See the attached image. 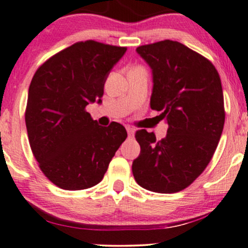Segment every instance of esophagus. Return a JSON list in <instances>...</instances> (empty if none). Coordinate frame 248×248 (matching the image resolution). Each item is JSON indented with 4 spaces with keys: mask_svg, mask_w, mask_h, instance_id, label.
Instances as JSON below:
<instances>
[{
    "mask_svg": "<svg viewBox=\"0 0 248 248\" xmlns=\"http://www.w3.org/2000/svg\"><path fill=\"white\" fill-rule=\"evenodd\" d=\"M126 129H127V133H128V135H129V136H133L134 133H135V129H134V128L130 127V126H126Z\"/></svg>",
    "mask_w": 248,
    "mask_h": 248,
    "instance_id": "1",
    "label": "esophagus"
}]
</instances>
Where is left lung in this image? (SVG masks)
Wrapping results in <instances>:
<instances>
[{"label": "left lung", "instance_id": "obj_1", "mask_svg": "<svg viewBox=\"0 0 248 248\" xmlns=\"http://www.w3.org/2000/svg\"><path fill=\"white\" fill-rule=\"evenodd\" d=\"M136 52L153 70L150 107L168 122L167 136L135 133L141 147L132 170L149 191L184 190L205 170L220 140L225 122L220 77L205 57L176 41L141 45Z\"/></svg>", "mask_w": 248, "mask_h": 248}]
</instances>
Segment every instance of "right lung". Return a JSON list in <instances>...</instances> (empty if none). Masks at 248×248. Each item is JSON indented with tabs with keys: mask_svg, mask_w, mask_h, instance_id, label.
Segmentation results:
<instances>
[{
	"mask_svg": "<svg viewBox=\"0 0 248 248\" xmlns=\"http://www.w3.org/2000/svg\"><path fill=\"white\" fill-rule=\"evenodd\" d=\"M127 47L95 41L75 43L43 62L29 87L25 124L41 170L64 190H84L104 178L126 140L118 122L99 126L86 110L100 104L104 85Z\"/></svg>",
	"mask_w": 248,
	"mask_h": 248,
	"instance_id": "obj_1",
	"label": "right lung"
}]
</instances>
